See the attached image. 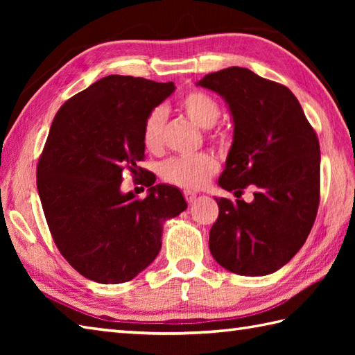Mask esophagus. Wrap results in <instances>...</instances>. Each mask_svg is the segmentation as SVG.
Masks as SVG:
<instances>
[{
	"mask_svg": "<svg viewBox=\"0 0 355 355\" xmlns=\"http://www.w3.org/2000/svg\"><path fill=\"white\" fill-rule=\"evenodd\" d=\"M183 195H184V198H186V201L189 202V205H192V202L197 200V193L195 192H191V191H184L183 192Z\"/></svg>",
	"mask_w": 355,
	"mask_h": 355,
	"instance_id": "esophagus-1",
	"label": "esophagus"
}]
</instances>
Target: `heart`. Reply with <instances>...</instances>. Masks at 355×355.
<instances>
[{"label":"heart","instance_id":"heart-1","mask_svg":"<svg viewBox=\"0 0 355 355\" xmlns=\"http://www.w3.org/2000/svg\"><path fill=\"white\" fill-rule=\"evenodd\" d=\"M180 107L193 123L200 128H212L221 116V107L212 96L202 92H191L183 96ZM166 112L163 108L150 111L143 126V146L149 153H160L163 148V130ZM218 139H223L218 135ZM218 171V162L214 155L201 153L187 157H173L162 164V177L171 184L184 189H200Z\"/></svg>","mask_w":355,"mask_h":355}]
</instances>
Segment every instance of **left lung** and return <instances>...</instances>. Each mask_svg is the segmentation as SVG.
<instances>
[{"label": "left lung", "mask_w": 355, "mask_h": 355, "mask_svg": "<svg viewBox=\"0 0 355 355\" xmlns=\"http://www.w3.org/2000/svg\"><path fill=\"white\" fill-rule=\"evenodd\" d=\"M197 85L223 96L233 116V143L218 183L253 201L215 198L210 229L215 261L241 276L270 275L304 245L320 201V146L288 88L248 69L229 67Z\"/></svg>", "instance_id": "8db88e82"}]
</instances>
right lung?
<instances>
[{"label": "right lung", "instance_id": "obj_1", "mask_svg": "<svg viewBox=\"0 0 355 355\" xmlns=\"http://www.w3.org/2000/svg\"><path fill=\"white\" fill-rule=\"evenodd\" d=\"M173 82L102 78L59 111L36 168V186L53 241L70 266L99 284H122L162 247L163 223L187 207L182 192L155 184L145 160L143 126ZM144 177L146 199L119 191L123 172Z\"/></svg>", "mask_w": 355, "mask_h": 355}]
</instances>
